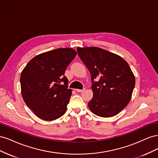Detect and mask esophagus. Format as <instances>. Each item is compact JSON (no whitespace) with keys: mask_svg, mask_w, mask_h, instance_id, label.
Returning a JSON list of instances; mask_svg holds the SVG:
<instances>
[{"mask_svg":"<svg viewBox=\"0 0 158 158\" xmlns=\"http://www.w3.org/2000/svg\"><path fill=\"white\" fill-rule=\"evenodd\" d=\"M84 89H76V92H77L81 93V92H84Z\"/></svg>","mask_w":158,"mask_h":158,"instance_id":"obj_1","label":"esophagus"}]
</instances>
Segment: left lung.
I'll use <instances>...</instances> for the list:
<instances>
[{
  "instance_id": "obj_1",
  "label": "left lung",
  "mask_w": 158,
  "mask_h": 158,
  "mask_svg": "<svg viewBox=\"0 0 158 158\" xmlns=\"http://www.w3.org/2000/svg\"><path fill=\"white\" fill-rule=\"evenodd\" d=\"M77 52L92 78L94 95L88 103L91 111L102 117L116 115L128 105L135 86L128 64L98 47H78Z\"/></svg>"
}]
</instances>
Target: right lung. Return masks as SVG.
Wrapping results in <instances>:
<instances>
[{"mask_svg":"<svg viewBox=\"0 0 158 158\" xmlns=\"http://www.w3.org/2000/svg\"><path fill=\"white\" fill-rule=\"evenodd\" d=\"M77 55L71 48H60L35 56L20 76L22 98L37 117L53 121L66 113L72 94L64 75Z\"/></svg>","mask_w":158,"mask_h":158,"instance_id":"obj_1","label":"right lung"}]
</instances>
